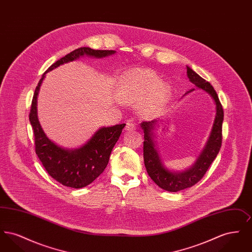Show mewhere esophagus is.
<instances>
[{
  "instance_id": "1",
  "label": "esophagus",
  "mask_w": 252,
  "mask_h": 252,
  "mask_svg": "<svg viewBox=\"0 0 252 252\" xmlns=\"http://www.w3.org/2000/svg\"><path fill=\"white\" fill-rule=\"evenodd\" d=\"M136 128V124L132 121H128L126 125V130H134Z\"/></svg>"
}]
</instances>
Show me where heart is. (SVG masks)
<instances>
[{"label":"heart","mask_w":252,"mask_h":252,"mask_svg":"<svg viewBox=\"0 0 252 252\" xmlns=\"http://www.w3.org/2000/svg\"><path fill=\"white\" fill-rule=\"evenodd\" d=\"M152 91L154 102H163L170 95V88L160 83L156 72L146 69H137L127 72L122 81L120 96L126 101L140 100Z\"/></svg>","instance_id":"obj_1"}]
</instances>
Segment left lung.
<instances>
[{
	"label": "left lung",
	"mask_w": 252,
	"mask_h": 252,
	"mask_svg": "<svg viewBox=\"0 0 252 252\" xmlns=\"http://www.w3.org/2000/svg\"><path fill=\"white\" fill-rule=\"evenodd\" d=\"M187 75L192 84L211 94L216 105V120L210 139L195 164L191 169L179 174L166 170L159 159L155 148V143L153 141L152 129L154 128L156 120L143 122L141 124L144 133V159L146 171L149 177L158 187L168 192H179L195 185L205 176L206 172L217 156L222 144V124L224 120V110L216 90L210 84V82L206 81L189 67H187ZM192 91H193V89L188 93Z\"/></svg>",
	"instance_id": "1"
}]
</instances>
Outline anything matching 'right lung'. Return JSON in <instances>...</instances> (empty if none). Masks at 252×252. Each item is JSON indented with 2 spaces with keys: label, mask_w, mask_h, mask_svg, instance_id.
<instances>
[{
  "label": "right lung",
  "mask_w": 252,
  "mask_h": 252,
  "mask_svg": "<svg viewBox=\"0 0 252 252\" xmlns=\"http://www.w3.org/2000/svg\"><path fill=\"white\" fill-rule=\"evenodd\" d=\"M113 50H94L89 47L75 49L55 62L44 72L36 86L32 99L29 121L33 127L35 138V151L43 167L54 180L71 188H82L95 180L107 167L112 148L120 137L126 124L110 127H103L94 136L76 150H66L50 141L42 130L36 116V97L45 73L63 63L89 55L103 58L114 54Z\"/></svg>",
  "instance_id": "1"
}]
</instances>
